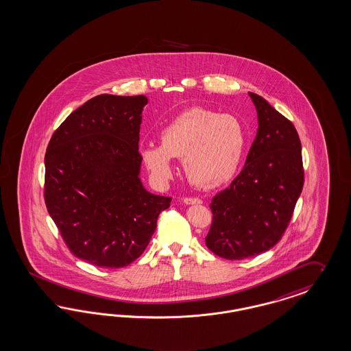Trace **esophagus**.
<instances>
[{
	"label": "esophagus",
	"instance_id": "esophagus-1",
	"mask_svg": "<svg viewBox=\"0 0 351 351\" xmlns=\"http://www.w3.org/2000/svg\"><path fill=\"white\" fill-rule=\"evenodd\" d=\"M184 204L185 205H199V204H202V199H199L197 197H185Z\"/></svg>",
	"mask_w": 351,
	"mask_h": 351
}]
</instances>
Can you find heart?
<instances>
[{
	"instance_id": "1",
	"label": "heart",
	"mask_w": 351,
	"mask_h": 351,
	"mask_svg": "<svg viewBox=\"0 0 351 351\" xmlns=\"http://www.w3.org/2000/svg\"><path fill=\"white\" fill-rule=\"evenodd\" d=\"M241 121L205 108L185 110L159 133V146L141 149V160L158 182H169L171 158H182L186 179L201 189H214L237 172L246 147Z\"/></svg>"
}]
</instances>
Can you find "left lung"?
Listing matches in <instances>:
<instances>
[{"label": "left lung", "instance_id": "1", "mask_svg": "<svg viewBox=\"0 0 351 351\" xmlns=\"http://www.w3.org/2000/svg\"><path fill=\"white\" fill-rule=\"evenodd\" d=\"M258 131L240 175L217 194L206 246L236 261L275 246L289 224L303 188L302 146L291 121L249 92Z\"/></svg>", "mask_w": 351, "mask_h": 351}]
</instances>
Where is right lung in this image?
Returning <instances> with one entry per match:
<instances>
[{"instance_id":"right-lung-1","label":"right lung","mask_w":351,"mask_h":351,"mask_svg":"<svg viewBox=\"0 0 351 351\" xmlns=\"http://www.w3.org/2000/svg\"><path fill=\"white\" fill-rule=\"evenodd\" d=\"M145 96L99 95L73 111L45 154L49 215L75 256L121 268L144 253L171 197L141 179L140 124Z\"/></svg>"}]
</instances>
